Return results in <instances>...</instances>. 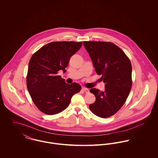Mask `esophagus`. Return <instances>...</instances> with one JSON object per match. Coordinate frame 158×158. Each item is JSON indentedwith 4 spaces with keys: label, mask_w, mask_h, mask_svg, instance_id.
<instances>
[{
    "label": "esophagus",
    "mask_w": 158,
    "mask_h": 158,
    "mask_svg": "<svg viewBox=\"0 0 158 158\" xmlns=\"http://www.w3.org/2000/svg\"><path fill=\"white\" fill-rule=\"evenodd\" d=\"M81 90H82V91L86 92V93H89V90L88 89H87V88H83Z\"/></svg>",
    "instance_id": "esophagus-1"
}]
</instances>
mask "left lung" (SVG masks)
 Masks as SVG:
<instances>
[{"instance_id":"1","label":"left lung","mask_w":158,"mask_h":158,"mask_svg":"<svg viewBox=\"0 0 158 158\" xmlns=\"http://www.w3.org/2000/svg\"><path fill=\"white\" fill-rule=\"evenodd\" d=\"M84 46L105 89H90L96 99L89 105L91 112L106 118L112 116L124 105L132 86L130 60L118 46L110 42L85 41Z\"/></svg>"}]
</instances>
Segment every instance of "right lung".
<instances>
[{
	"mask_svg": "<svg viewBox=\"0 0 158 158\" xmlns=\"http://www.w3.org/2000/svg\"><path fill=\"white\" fill-rule=\"evenodd\" d=\"M81 45V42H52L32 55L28 63L27 86L33 102L41 112L48 115L62 112L72 96L81 89L79 84H67L57 74L60 70L66 72L70 57Z\"/></svg>",
	"mask_w": 158,
	"mask_h": 158,
	"instance_id": "right-lung-1",
	"label": "right lung"
}]
</instances>
